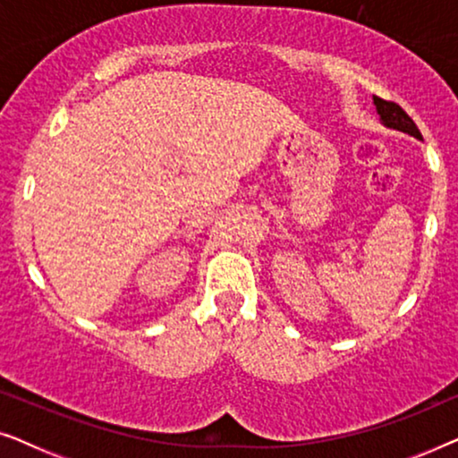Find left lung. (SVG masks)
Wrapping results in <instances>:
<instances>
[{
  "instance_id": "1",
  "label": "left lung",
  "mask_w": 458,
  "mask_h": 458,
  "mask_svg": "<svg viewBox=\"0 0 458 458\" xmlns=\"http://www.w3.org/2000/svg\"><path fill=\"white\" fill-rule=\"evenodd\" d=\"M373 102H375V106H377V112H379L381 121H384L386 127L398 129V131H403V133L417 137V140H423L421 131L417 129L415 121H412V118L406 114V112L400 108L398 104L387 102V99H381L377 96H373Z\"/></svg>"
}]
</instances>
